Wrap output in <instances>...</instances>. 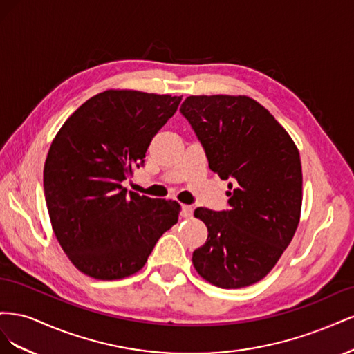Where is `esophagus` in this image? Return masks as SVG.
<instances>
[{
	"instance_id": "1",
	"label": "esophagus",
	"mask_w": 354,
	"mask_h": 354,
	"mask_svg": "<svg viewBox=\"0 0 354 354\" xmlns=\"http://www.w3.org/2000/svg\"><path fill=\"white\" fill-rule=\"evenodd\" d=\"M181 217L183 218H190L192 216H194V207H190V205H183L181 207Z\"/></svg>"
}]
</instances>
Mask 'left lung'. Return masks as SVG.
I'll return each mask as SVG.
<instances>
[{
	"instance_id": "left-lung-1",
	"label": "left lung",
	"mask_w": 354,
	"mask_h": 354,
	"mask_svg": "<svg viewBox=\"0 0 354 354\" xmlns=\"http://www.w3.org/2000/svg\"><path fill=\"white\" fill-rule=\"evenodd\" d=\"M209 169L230 180L229 208H198L207 242L192 261L220 288L248 286L269 273L291 242L303 199L298 149L260 103L245 95H190L180 108Z\"/></svg>"
}]
</instances>
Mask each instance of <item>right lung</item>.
I'll use <instances>...</instances> for the list:
<instances>
[{"label": "right lung", "mask_w": 354, "mask_h": 354, "mask_svg": "<svg viewBox=\"0 0 354 354\" xmlns=\"http://www.w3.org/2000/svg\"><path fill=\"white\" fill-rule=\"evenodd\" d=\"M181 95L109 90L63 124L44 165V194L56 238L78 270L112 281L137 273L178 220L176 201L127 194L122 181L173 116Z\"/></svg>", "instance_id": "add662e5"}]
</instances>
